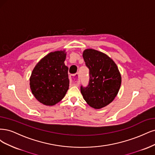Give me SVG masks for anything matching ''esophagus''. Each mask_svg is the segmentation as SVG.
Returning <instances> with one entry per match:
<instances>
[{"mask_svg": "<svg viewBox=\"0 0 155 155\" xmlns=\"http://www.w3.org/2000/svg\"><path fill=\"white\" fill-rule=\"evenodd\" d=\"M69 79L74 86H78L79 84V74L78 73L71 74L69 76Z\"/></svg>", "mask_w": 155, "mask_h": 155, "instance_id": "34e87169", "label": "esophagus"}]
</instances>
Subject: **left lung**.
<instances>
[{
    "label": "left lung",
    "instance_id": "left-lung-1",
    "mask_svg": "<svg viewBox=\"0 0 155 155\" xmlns=\"http://www.w3.org/2000/svg\"><path fill=\"white\" fill-rule=\"evenodd\" d=\"M82 57L89 69V82L81 91L85 101L94 109L107 106L116 97L121 86L122 77L113 59L93 49H86Z\"/></svg>",
    "mask_w": 155,
    "mask_h": 155
}]
</instances>
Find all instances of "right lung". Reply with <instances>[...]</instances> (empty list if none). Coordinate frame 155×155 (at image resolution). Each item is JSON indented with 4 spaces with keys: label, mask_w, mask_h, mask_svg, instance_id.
Masks as SVG:
<instances>
[{
    "label": "right lung",
    "mask_w": 155,
    "mask_h": 155,
    "mask_svg": "<svg viewBox=\"0 0 155 155\" xmlns=\"http://www.w3.org/2000/svg\"><path fill=\"white\" fill-rule=\"evenodd\" d=\"M66 50L55 51L44 57L35 66L29 78L33 96L45 106L61 101L69 89L68 67L64 64Z\"/></svg>",
    "instance_id": "obj_1"
}]
</instances>
